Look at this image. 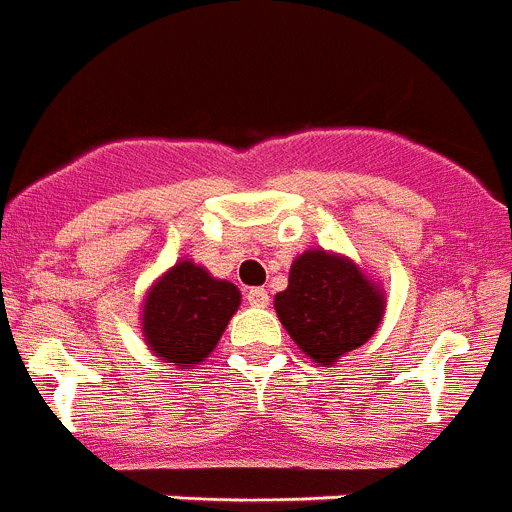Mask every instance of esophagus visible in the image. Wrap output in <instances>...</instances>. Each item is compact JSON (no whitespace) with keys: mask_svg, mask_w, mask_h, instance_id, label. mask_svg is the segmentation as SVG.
<instances>
[{"mask_svg":"<svg viewBox=\"0 0 512 512\" xmlns=\"http://www.w3.org/2000/svg\"><path fill=\"white\" fill-rule=\"evenodd\" d=\"M246 300L253 308H266V305H269V292H266L264 287H253V290L246 292Z\"/></svg>","mask_w":512,"mask_h":512,"instance_id":"obj_1","label":"esophagus"}]
</instances>
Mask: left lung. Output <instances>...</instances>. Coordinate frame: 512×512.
<instances>
[{
    "label": "left lung",
    "mask_w": 512,
    "mask_h": 512,
    "mask_svg": "<svg viewBox=\"0 0 512 512\" xmlns=\"http://www.w3.org/2000/svg\"><path fill=\"white\" fill-rule=\"evenodd\" d=\"M274 310L292 342L321 368H331L378 331L386 290L349 256L308 248L292 261Z\"/></svg>",
    "instance_id": "left-lung-1"
}]
</instances>
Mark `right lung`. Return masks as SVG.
Segmentation results:
<instances>
[{"label":"right lung","mask_w":512,"mask_h":512,"mask_svg":"<svg viewBox=\"0 0 512 512\" xmlns=\"http://www.w3.org/2000/svg\"><path fill=\"white\" fill-rule=\"evenodd\" d=\"M240 308V290L181 259L155 279L142 300L139 329L144 344L178 370H194L214 352Z\"/></svg>","instance_id":"1"}]
</instances>
